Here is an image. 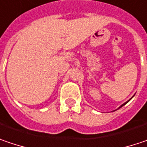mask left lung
<instances>
[{
    "instance_id": "left-lung-1",
    "label": "left lung",
    "mask_w": 147,
    "mask_h": 147,
    "mask_svg": "<svg viewBox=\"0 0 147 147\" xmlns=\"http://www.w3.org/2000/svg\"><path fill=\"white\" fill-rule=\"evenodd\" d=\"M129 100H128V101H129ZM128 101H127V102H128ZM127 102H125V103H124V104H123V105H121V107H123V106H124V105H125V104H126V103H127ZM119 107V108H120Z\"/></svg>"
}]
</instances>
